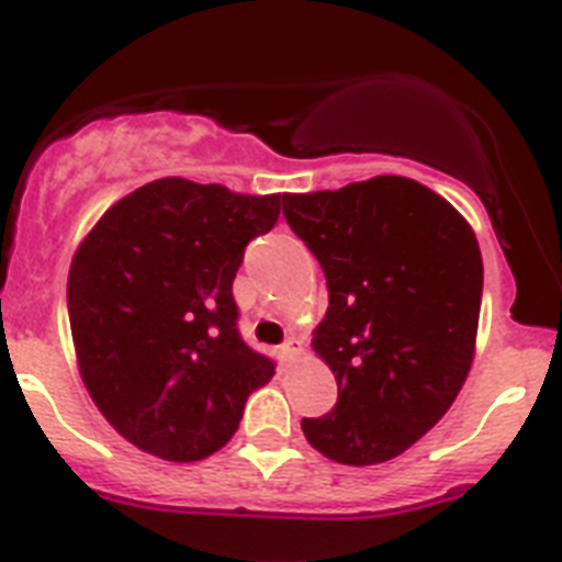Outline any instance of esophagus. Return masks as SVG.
Returning <instances> with one entry per match:
<instances>
[{"mask_svg": "<svg viewBox=\"0 0 562 562\" xmlns=\"http://www.w3.org/2000/svg\"><path fill=\"white\" fill-rule=\"evenodd\" d=\"M302 353V339H296V336H291V339L285 341V345H282V356H285V359H296V356Z\"/></svg>", "mask_w": 562, "mask_h": 562, "instance_id": "34e87169", "label": "esophagus"}]
</instances>
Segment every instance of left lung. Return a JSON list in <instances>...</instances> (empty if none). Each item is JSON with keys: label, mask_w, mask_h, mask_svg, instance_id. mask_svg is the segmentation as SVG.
<instances>
[{"label": "left lung", "mask_w": 562, "mask_h": 562, "mask_svg": "<svg viewBox=\"0 0 562 562\" xmlns=\"http://www.w3.org/2000/svg\"><path fill=\"white\" fill-rule=\"evenodd\" d=\"M282 214L328 280L314 350L339 384L302 418L314 450L370 467L436 427L475 356L484 262L475 232L432 189L398 175L282 194Z\"/></svg>", "instance_id": "left-lung-1"}]
</instances>
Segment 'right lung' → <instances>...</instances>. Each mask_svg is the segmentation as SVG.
I'll use <instances>...</instances> for the list:
<instances>
[{
	"label": "right lung",
	"instance_id": "1",
	"mask_svg": "<svg viewBox=\"0 0 562 562\" xmlns=\"http://www.w3.org/2000/svg\"><path fill=\"white\" fill-rule=\"evenodd\" d=\"M280 194L160 178L104 212L67 277L81 379L106 422L164 461L232 441L274 362L243 341L232 282Z\"/></svg>",
	"mask_w": 562,
	"mask_h": 562
}]
</instances>
